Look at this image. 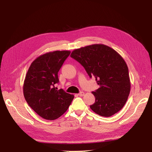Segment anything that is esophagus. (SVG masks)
I'll return each instance as SVG.
<instances>
[{
  "mask_svg": "<svg viewBox=\"0 0 152 152\" xmlns=\"http://www.w3.org/2000/svg\"><path fill=\"white\" fill-rule=\"evenodd\" d=\"M79 95L80 96H83L84 95V93L83 91H81V92H80V93H79Z\"/></svg>",
  "mask_w": 152,
  "mask_h": 152,
  "instance_id": "esophagus-1",
  "label": "esophagus"
}]
</instances>
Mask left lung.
I'll list each match as a JSON object with an SVG mask.
<instances>
[{
  "mask_svg": "<svg viewBox=\"0 0 152 152\" xmlns=\"http://www.w3.org/2000/svg\"><path fill=\"white\" fill-rule=\"evenodd\" d=\"M71 58L82 65L90 78L95 77L99 87L92 92L95 103L90 106L99 115L110 117L123 108L130 93L127 64L112 48L93 44L73 50Z\"/></svg>",
  "mask_w": 152,
  "mask_h": 152,
  "instance_id": "left-lung-1",
  "label": "left lung"
}]
</instances>
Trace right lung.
<instances>
[{"instance_id": "1", "label": "right lung", "mask_w": 152, "mask_h": 152, "mask_svg": "<svg viewBox=\"0 0 152 152\" xmlns=\"http://www.w3.org/2000/svg\"><path fill=\"white\" fill-rule=\"evenodd\" d=\"M70 54L56 50L41 55L31 63L23 84L27 103L39 116L47 120L61 117L68 110L74 96L58 89V73Z\"/></svg>"}]
</instances>
